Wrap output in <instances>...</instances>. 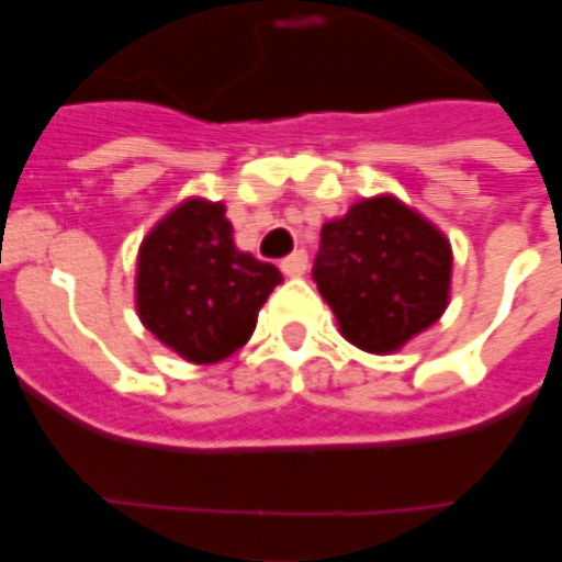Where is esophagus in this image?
Wrapping results in <instances>:
<instances>
[{
    "label": "esophagus",
    "mask_w": 562,
    "mask_h": 562,
    "mask_svg": "<svg viewBox=\"0 0 562 562\" xmlns=\"http://www.w3.org/2000/svg\"><path fill=\"white\" fill-rule=\"evenodd\" d=\"M305 269H308V254H305V250H293L290 257L281 260V272L288 274V278H296V274H302Z\"/></svg>",
    "instance_id": "esophagus-1"
}]
</instances>
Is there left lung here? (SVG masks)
Segmentation results:
<instances>
[{
	"instance_id": "obj_1",
	"label": "left lung",
	"mask_w": 562,
	"mask_h": 562,
	"mask_svg": "<svg viewBox=\"0 0 562 562\" xmlns=\"http://www.w3.org/2000/svg\"><path fill=\"white\" fill-rule=\"evenodd\" d=\"M312 274L341 336L369 353H390L445 312L451 245L400 199H360L324 224Z\"/></svg>"
}]
</instances>
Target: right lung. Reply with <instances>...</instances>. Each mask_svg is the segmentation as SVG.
<instances>
[{
	"label": "right lung",
	"mask_w": 562,
	"mask_h": 562,
	"mask_svg": "<svg viewBox=\"0 0 562 562\" xmlns=\"http://www.w3.org/2000/svg\"><path fill=\"white\" fill-rule=\"evenodd\" d=\"M284 278L236 248L221 202L187 199L138 248L142 324L190 363H221L254 333L262 302Z\"/></svg>",
	"instance_id": "right-lung-1"
}]
</instances>
